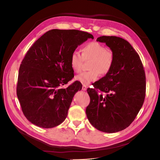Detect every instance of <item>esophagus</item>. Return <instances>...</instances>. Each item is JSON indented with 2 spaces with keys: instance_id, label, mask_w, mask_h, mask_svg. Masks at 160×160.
<instances>
[{
  "instance_id": "esophagus-1",
  "label": "esophagus",
  "mask_w": 160,
  "mask_h": 160,
  "mask_svg": "<svg viewBox=\"0 0 160 160\" xmlns=\"http://www.w3.org/2000/svg\"><path fill=\"white\" fill-rule=\"evenodd\" d=\"M87 89H88V88H87V86L85 85H83V86H82V90L83 91H86Z\"/></svg>"
}]
</instances>
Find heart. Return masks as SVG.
Wrapping results in <instances>:
<instances>
[{
	"instance_id": "b5f03b06",
	"label": "heart",
	"mask_w": 160,
	"mask_h": 160,
	"mask_svg": "<svg viewBox=\"0 0 160 160\" xmlns=\"http://www.w3.org/2000/svg\"><path fill=\"white\" fill-rule=\"evenodd\" d=\"M115 57L113 51L96 41L86 43L81 49V55L77 51H72L70 64L75 72L81 71L84 62H88L89 71L83 72L75 77V79L82 84L88 85L98 79L99 74L105 76L112 70Z\"/></svg>"
}]
</instances>
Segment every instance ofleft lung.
Returning a JSON list of instances; mask_svg holds the SVG:
<instances>
[{"mask_svg":"<svg viewBox=\"0 0 160 160\" xmlns=\"http://www.w3.org/2000/svg\"><path fill=\"white\" fill-rule=\"evenodd\" d=\"M113 51L115 59L109 74L88 89L90 103L86 115L101 132L115 133L127 128L136 118L146 97V73L138 53L126 40L115 36H101Z\"/></svg>","mask_w":160,"mask_h":160,"instance_id":"1","label":"left lung"}]
</instances>
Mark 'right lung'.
I'll return each mask as SVG.
<instances>
[{
    "mask_svg": "<svg viewBox=\"0 0 160 160\" xmlns=\"http://www.w3.org/2000/svg\"><path fill=\"white\" fill-rule=\"evenodd\" d=\"M89 38L93 36L79 30L52 29L28 49L19 68L17 95L30 122L52 128L64 122L82 85L76 81L65 89L60 87L74 77L70 64L72 52Z\"/></svg>",
    "mask_w": 160,
    "mask_h": 160,
    "instance_id": "obj_1",
    "label": "right lung"
}]
</instances>
